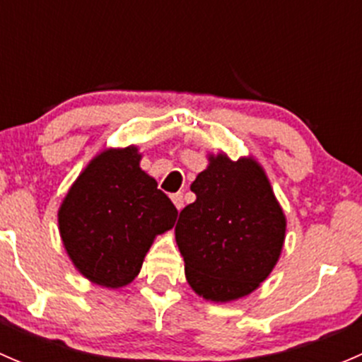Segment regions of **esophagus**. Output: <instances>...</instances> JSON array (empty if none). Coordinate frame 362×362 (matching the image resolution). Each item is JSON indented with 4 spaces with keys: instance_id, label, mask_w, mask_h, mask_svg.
<instances>
[{
    "instance_id": "1",
    "label": "esophagus",
    "mask_w": 362,
    "mask_h": 362,
    "mask_svg": "<svg viewBox=\"0 0 362 362\" xmlns=\"http://www.w3.org/2000/svg\"><path fill=\"white\" fill-rule=\"evenodd\" d=\"M171 202L175 203L177 210H182V208H184V194H182V192H177V194L171 196Z\"/></svg>"
}]
</instances>
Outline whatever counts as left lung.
<instances>
[{"label":"left lung","instance_id":"1","mask_svg":"<svg viewBox=\"0 0 362 362\" xmlns=\"http://www.w3.org/2000/svg\"><path fill=\"white\" fill-rule=\"evenodd\" d=\"M180 211L175 236L192 289L211 301H233L257 289L279 261L286 217L255 160L210 158Z\"/></svg>","mask_w":362,"mask_h":362}]
</instances>
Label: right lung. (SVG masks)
Here are the masks:
<instances>
[{
  "label": "right lung",
  "instance_id": "obj_1",
  "mask_svg": "<svg viewBox=\"0 0 362 362\" xmlns=\"http://www.w3.org/2000/svg\"><path fill=\"white\" fill-rule=\"evenodd\" d=\"M177 215L127 147L90 160L61 204L59 229L78 272L117 289L138 275L154 236L173 228Z\"/></svg>",
  "mask_w": 362,
  "mask_h": 362
}]
</instances>
